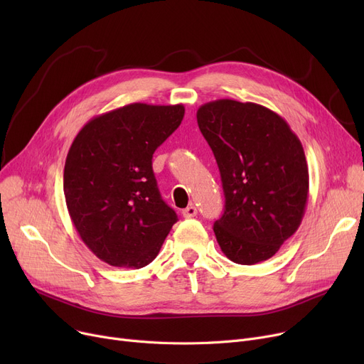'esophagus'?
<instances>
[{
  "label": "esophagus",
  "mask_w": 364,
  "mask_h": 364,
  "mask_svg": "<svg viewBox=\"0 0 364 364\" xmlns=\"http://www.w3.org/2000/svg\"><path fill=\"white\" fill-rule=\"evenodd\" d=\"M181 214H183L184 218H192V217H196L198 209H196L195 205H188L186 209H183Z\"/></svg>",
  "instance_id": "34e87169"
}]
</instances>
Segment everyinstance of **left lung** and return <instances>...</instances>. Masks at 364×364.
Instances as JSON below:
<instances>
[{
    "label": "left lung",
    "mask_w": 364,
    "mask_h": 364,
    "mask_svg": "<svg viewBox=\"0 0 364 364\" xmlns=\"http://www.w3.org/2000/svg\"><path fill=\"white\" fill-rule=\"evenodd\" d=\"M196 118L224 190V214L214 223L221 251L243 265L272 258L298 230L309 199L299 139L276 112L257 103L209 102Z\"/></svg>",
    "instance_id": "left-lung-1"
}]
</instances>
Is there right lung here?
<instances>
[{"instance_id": "obj_1", "label": "right lung", "mask_w": 364, "mask_h": 364, "mask_svg": "<svg viewBox=\"0 0 364 364\" xmlns=\"http://www.w3.org/2000/svg\"><path fill=\"white\" fill-rule=\"evenodd\" d=\"M183 117V105L131 103L92 118L69 149L63 190L70 220L109 265L150 264L178 220L161 198L151 158Z\"/></svg>"}]
</instances>
